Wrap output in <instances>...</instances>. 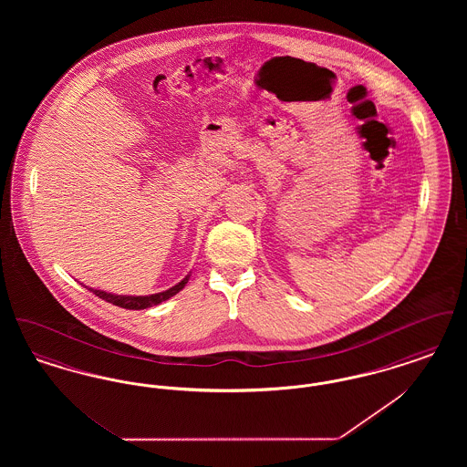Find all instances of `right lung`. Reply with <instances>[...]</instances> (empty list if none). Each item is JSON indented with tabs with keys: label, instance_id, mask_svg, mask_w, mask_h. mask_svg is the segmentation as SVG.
I'll use <instances>...</instances> for the list:
<instances>
[{
	"label": "right lung",
	"instance_id": "add662e5",
	"mask_svg": "<svg viewBox=\"0 0 467 467\" xmlns=\"http://www.w3.org/2000/svg\"><path fill=\"white\" fill-rule=\"evenodd\" d=\"M191 273L192 271H189V275L183 280H180L177 285H173L171 289L162 290V292L150 294V296H122V294H111V292H105V290L92 289V287H88V285L86 287L90 292H94L98 297L109 301V303L115 305V306H120V308H126V310H145V308L157 306V305L168 301L170 297H173L175 294H178L180 290L187 285V282L191 278Z\"/></svg>",
	"mask_w": 467,
	"mask_h": 467
}]
</instances>
